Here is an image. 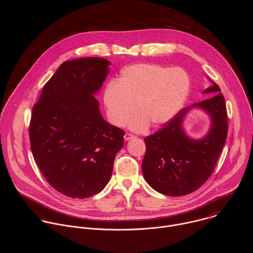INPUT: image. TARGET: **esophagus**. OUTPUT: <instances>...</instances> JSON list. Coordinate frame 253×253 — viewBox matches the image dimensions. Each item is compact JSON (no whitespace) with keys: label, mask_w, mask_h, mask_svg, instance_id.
<instances>
[{"label":"esophagus","mask_w":253,"mask_h":253,"mask_svg":"<svg viewBox=\"0 0 253 253\" xmlns=\"http://www.w3.org/2000/svg\"><path fill=\"white\" fill-rule=\"evenodd\" d=\"M132 138H134V136H133L132 134H130V133H125L124 139H125L126 141H128V140H130V139H132Z\"/></svg>","instance_id":"obj_1"}]
</instances>
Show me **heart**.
I'll list each match as a JSON object with an SVG mask.
<instances>
[{"label":"heart","mask_w":253,"mask_h":253,"mask_svg":"<svg viewBox=\"0 0 253 253\" xmlns=\"http://www.w3.org/2000/svg\"><path fill=\"white\" fill-rule=\"evenodd\" d=\"M190 90L186 72L156 64H134L122 70L120 78L106 85L103 103L109 121L122 127L129 123L134 131L148 126L161 127L170 122L184 105Z\"/></svg>","instance_id":"obj_1"}]
</instances>
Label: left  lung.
Wrapping results in <instances>:
<instances>
[{
    "label": "left lung",
    "instance_id": "1",
    "mask_svg": "<svg viewBox=\"0 0 253 253\" xmlns=\"http://www.w3.org/2000/svg\"><path fill=\"white\" fill-rule=\"evenodd\" d=\"M211 83L203 93L212 97L183 108L163 128L144 139L146 153L142 162L143 176L159 193L187 195L201 187L214 170L226 141L228 124L223 95L217 84ZM192 107L204 110L211 120L209 133L201 139L188 137L182 127L185 115Z\"/></svg>",
    "mask_w": 253,
    "mask_h": 253
}]
</instances>
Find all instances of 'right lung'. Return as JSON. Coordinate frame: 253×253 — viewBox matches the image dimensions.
<instances>
[{"instance_id": "right-lung-1", "label": "right lung", "mask_w": 253, "mask_h": 253, "mask_svg": "<svg viewBox=\"0 0 253 253\" xmlns=\"http://www.w3.org/2000/svg\"><path fill=\"white\" fill-rule=\"evenodd\" d=\"M103 58L64 62L33 107L31 149L49 184L71 198H88L109 182L125 132L104 120L95 95L109 73Z\"/></svg>"}]
</instances>
